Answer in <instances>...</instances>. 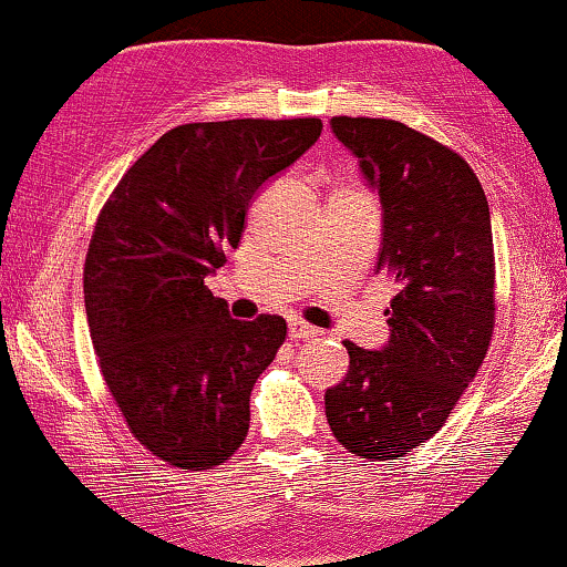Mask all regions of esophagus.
Returning <instances> with one entry per match:
<instances>
[{"label":"esophagus","instance_id":"34e87169","mask_svg":"<svg viewBox=\"0 0 567 567\" xmlns=\"http://www.w3.org/2000/svg\"><path fill=\"white\" fill-rule=\"evenodd\" d=\"M288 329H290L292 340H313V337L319 334L317 327L306 324V321H300V319H292L290 324H288Z\"/></svg>","mask_w":567,"mask_h":567}]
</instances>
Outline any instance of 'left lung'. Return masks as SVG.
Segmentation results:
<instances>
[{
    "instance_id": "1",
    "label": "left lung",
    "mask_w": 567,
    "mask_h": 567,
    "mask_svg": "<svg viewBox=\"0 0 567 567\" xmlns=\"http://www.w3.org/2000/svg\"><path fill=\"white\" fill-rule=\"evenodd\" d=\"M329 125L382 200L377 271L395 279L398 296L382 350L346 340L350 367L327 390V421L348 453L400 461L440 432L489 348V204L463 156L398 120Z\"/></svg>"
}]
</instances>
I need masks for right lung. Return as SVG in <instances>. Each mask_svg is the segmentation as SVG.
I'll use <instances>...</instances> for the list:
<instances>
[{
    "mask_svg": "<svg viewBox=\"0 0 567 567\" xmlns=\"http://www.w3.org/2000/svg\"><path fill=\"white\" fill-rule=\"evenodd\" d=\"M319 135L317 117L177 125L99 214L83 269L93 350L127 429L175 468H214L246 440L250 390L288 324L233 319L204 282L261 185Z\"/></svg>",
    "mask_w": 567,
    "mask_h": 567,
    "instance_id": "1",
    "label": "right lung"
}]
</instances>
